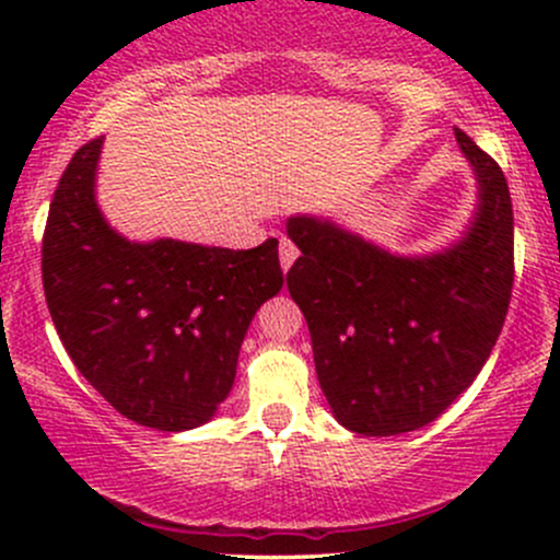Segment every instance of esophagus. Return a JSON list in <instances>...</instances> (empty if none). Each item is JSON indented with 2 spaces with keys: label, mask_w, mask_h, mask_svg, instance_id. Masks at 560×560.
Listing matches in <instances>:
<instances>
[{
  "label": "esophagus",
  "mask_w": 560,
  "mask_h": 560,
  "mask_svg": "<svg viewBox=\"0 0 560 560\" xmlns=\"http://www.w3.org/2000/svg\"><path fill=\"white\" fill-rule=\"evenodd\" d=\"M298 254H301V252H298V246L292 244L290 238L279 241V262H281V270H284V273L292 268V262L298 259Z\"/></svg>",
  "instance_id": "34e87169"
}]
</instances>
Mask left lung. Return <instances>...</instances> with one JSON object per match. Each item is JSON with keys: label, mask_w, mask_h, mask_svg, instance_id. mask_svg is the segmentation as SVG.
<instances>
[{"label": "left lung", "mask_w": 560, "mask_h": 560, "mask_svg": "<svg viewBox=\"0 0 560 560\" xmlns=\"http://www.w3.org/2000/svg\"><path fill=\"white\" fill-rule=\"evenodd\" d=\"M477 211L442 252L393 254L322 217L287 219L301 257L287 273L308 322L332 417L363 436L436 420L493 352L515 281V219L501 167L455 129Z\"/></svg>", "instance_id": "obj_1"}]
</instances>
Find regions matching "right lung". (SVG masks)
Listing matches in <instances>:
<instances>
[{
    "instance_id": "add662e5",
    "label": "right lung",
    "mask_w": 560,
    "mask_h": 560,
    "mask_svg": "<svg viewBox=\"0 0 560 560\" xmlns=\"http://www.w3.org/2000/svg\"><path fill=\"white\" fill-rule=\"evenodd\" d=\"M103 138L61 175L43 235L50 319L75 369L127 420L191 431L230 395L254 314L279 295V241L257 248L124 238L97 206Z\"/></svg>"
}]
</instances>
